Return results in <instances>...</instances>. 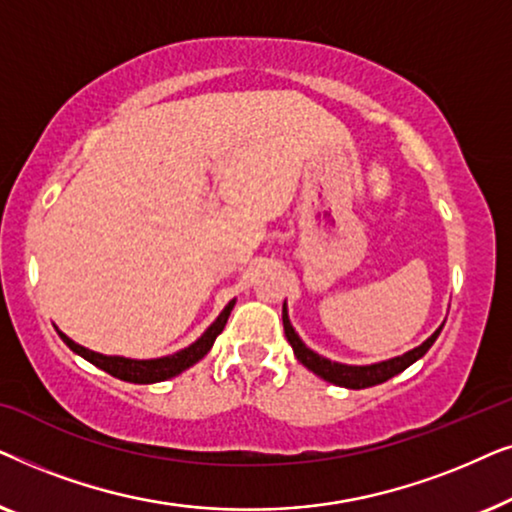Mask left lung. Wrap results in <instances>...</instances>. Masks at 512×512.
<instances>
[{"label": "left lung", "instance_id": "obj_1", "mask_svg": "<svg viewBox=\"0 0 512 512\" xmlns=\"http://www.w3.org/2000/svg\"><path fill=\"white\" fill-rule=\"evenodd\" d=\"M282 319H284V333H286V340L291 342L293 347V354H296V359L303 363L305 368H310L312 373H317L319 377H324L326 382L331 384H338V387H347V389H366V387H375V384H382L387 382L389 377H394L398 373H403L405 368L412 366L417 359H422V356L429 352L433 342L443 331V326L438 328L436 333L431 335L429 340L422 342V345L412 349V352L403 354V356H396V359H389V361H382V363H375V366H345V363H335V361H328L324 356L314 354L312 349H307L303 345V340L298 338V333L293 331L291 321H289V314H286V305H284V312H282Z\"/></svg>", "mask_w": 512, "mask_h": 512}]
</instances>
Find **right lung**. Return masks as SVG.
<instances>
[{
  "label": "right lung",
  "mask_w": 512,
  "mask_h": 512,
  "mask_svg": "<svg viewBox=\"0 0 512 512\" xmlns=\"http://www.w3.org/2000/svg\"><path fill=\"white\" fill-rule=\"evenodd\" d=\"M235 300L233 303L226 305V310L219 314V319L214 321L212 326L207 328L205 335L198 342H193L191 347L181 349V352L172 354V356H165V359H151V361H135V359H123V356H104V354H97V352H90V349L76 345L74 340H69L65 333H60V338L65 340V345L76 352L83 359L93 363V366L102 368L104 373L118 377V380H125V382H135V384H151V382H163V380H170V377L179 375L181 370L191 368L193 363H198L202 356H205L209 349H212L216 335L223 331V326H226V321L230 317V310H233Z\"/></svg>",
  "instance_id": "1"
}]
</instances>
